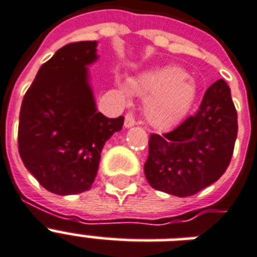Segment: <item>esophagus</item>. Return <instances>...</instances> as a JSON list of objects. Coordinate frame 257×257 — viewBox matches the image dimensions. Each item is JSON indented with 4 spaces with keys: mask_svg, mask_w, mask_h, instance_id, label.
I'll use <instances>...</instances> for the list:
<instances>
[{
    "mask_svg": "<svg viewBox=\"0 0 257 257\" xmlns=\"http://www.w3.org/2000/svg\"><path fill=\"white\" fill-rule=\"evenodd\" d=\"M124 124L126 128H131V126H133V125L136 124V120H135V117H133V114L131 112H128L126 114H125Z\"/></svg>",
    "mask_w": 257,
    "mask_h": 257,
    "instance_id": "obj_1",
    "label": "esophagus"
}]
</instances>
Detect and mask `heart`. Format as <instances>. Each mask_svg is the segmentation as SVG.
Wrapping results in <instances>:
<instances>
[{
  "instance_id": "b5f03b06",
  "label": "heart",
  "mask_w": 257,
  "mask_h": 257,
  "mask_svg": "<svg viewBox=\"0 0 257 257\" xmlns=\"http://www.w3.org/2000/svg\"><path fill=\"white\" fill-rule=\"evenodd\" d=\"M137 96L147 98L145 116L155 126L167 128L188 112L196 96V85L185 70L164 66L149 70L131 81Z\"/></svg>"
}]
</instances>
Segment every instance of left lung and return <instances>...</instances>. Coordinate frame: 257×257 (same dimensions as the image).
I'll return each instance as SVG.
<instances>
[{
  "instance_id": "left-lung-1",
  "label": "left lung",
  "mask_w": 257,
  "mask_h": 257,
  "mask_svg": "<svg viewBox=\"0 0 257 257\" xmlns=\"http://www.w3.org/2000/svg\"><path fill=\"white\" fill-rule=\"evenodd\" d=\"M237 112L224 80L213 82L199 109L173 131L149 136L144 172L157 191L187 197L211 185L231 163Z\"/></svg>"
}]
</instances>
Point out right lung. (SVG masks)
Wrapping results in <instances>:
<instances>
[{
    "instance_id": "add662e5",
    "label": "right lung",
    "mask_w": 257,
    "mask_h": 257,
    "mask_svg": "<svg viewBox=\"0 0 257 257\" xmlns=\"http://www.w3.org/2000/svg\"><path fill=\"white\" fill-rule=\"evenodd\" d=\"M96 41L72 42L40 68L24 96L18 152L26 169L56 195L88 191L105 141L124 117L97 112L86 66L97 60Z\"/></svg>"
}]
</instances>
